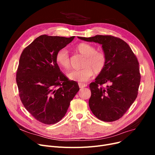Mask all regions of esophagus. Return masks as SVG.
Here are the masks:
<instances>
[{
	"label": "esophagus",
	"instance_id": "1",
	"mask_svg": "<svg viewBox=\"0 0 155 155\" xmlns=\"http://www.w3.org/2000/svg\"><path fill=\"white\" fill-rule=\"evenodd\" d=\"M78 85H79V87H80V88H82L86 87L87 86V84H83V83H79V84H78Z\"/></svg>",
	"mask_w": 155,
	"mask_h": 155
}]
</instances>
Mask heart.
Returning a JSON list of instances; mask_svg holds the SVG:
<instances>
[{"instance_id":"heart-1","label":"heart","mask_w":155,"mask_h":155,"mask_svg":"<svg viewBox=\"0 0 155 155\" xmlns=\"http://www.w3.org/2000/svg\"><path fill=\"white\" fill-rule=\"evenodd\" d=\"M76 50L85 56L82 67L80 70H73L68 73V77L78 82H86L94 75L101 73L107 64V55L102 50H97L96 48L88 43H82L76 47ZM56 63L61 68L68 70L71 67L70 57L67 49L61 48L55 56Z\"/></svg>"}]
</instances>
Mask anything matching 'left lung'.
I'll use <instances>...</instances> for the list:
<instances>
[{
  "label": "left lung",
  "mask_w": 155,
  "mask_h": 155,
  "mask_svg": "<svg viewBox=\"0 0 155 155\" xmlns=\"http://www.w3.org/2000/svg\"><path fill=\"white\" fill-rule=\"evenodd\" d=\"M78 38L101 44L107 55L104 70L89 85L91 91L89 107L101 120H118L137 96L141 74L137 57L124 41L117 37L97 35Z\"/></svg>",
  "instance_id": "left-lung-1"
}]
</instances>
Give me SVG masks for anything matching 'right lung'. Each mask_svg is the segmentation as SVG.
<instances>
[{
	"mask_svg": "<svg viewBox=\"0 0 155 155\" xmlns=\"http://www.w3.org/2000/svg\"><path fill=\"white\" fill-rule=\"evenodd\" d=\"M74 38L41 35L24 48L20 56L16 72L20 99L43 124L59 122L80 89L77 82L60 71L55 60L57 51Z\"/></svg>",
	"mask_w": 155,
	"mask_h": 155,
	"instance_id": "obj_1",
	"label": "right lung"
}]
</instances>
